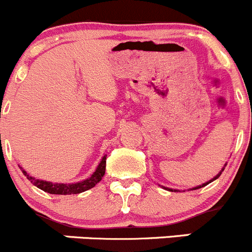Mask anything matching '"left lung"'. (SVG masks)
Returning <instances> with one entry per match:
<instances>
[{
	"mask_svg": "<svg viewBox=\"0 0 252 252\" xmlns=\"http://www.w3.org/2000/svg\"><path fill=\"white\" fill-rule=\"evenodd\" d=\"M224 170V168L223 169H221V171H223ZM221 171H220V173H219L218 174V175H217L216 176V178H214V179H212V180L211 181H208V183H206V184H203V185H200V186H197V188H195V189H192V190H196V189H201V188H203V186H206V185H208V184H210V183H212V181H213V180H216V179H218L219 178V176H220V174H221ZM170 191H173V190H170ZM174 191H175V190H174Z\"/></svg>",
	"mask_w": 252,
	"mask_h": 252,
	"instance_id": "obj_1",
	"label": "left lung"
}]
</instances>
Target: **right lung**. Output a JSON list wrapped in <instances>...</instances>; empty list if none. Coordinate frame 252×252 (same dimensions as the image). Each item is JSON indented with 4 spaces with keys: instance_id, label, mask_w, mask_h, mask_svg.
Instances as JSON below:
<instances>
[{
    "instance_id": "add662e5",
    "label": "right lung",
    "mask_w": 252,
    "mask_h": 252,
    "mask_svg": "<svg viewBox=\"0 0 252 252\" xmlns=\"http://www.w3.org/2000/svg\"><path fill=\"white\" fill-rule=\"evenodd\" d=\"M105 168H106V156L103 157L100 164L98 165L96 170L94 171L93 175L91 176L87 180L81 181V183L76 184H52L49 181L39 180V179L33 178V176L29 175L27 171H23L24 175L27 176L29 181H31L33 185H35L36 188H39L40 190L45 191V192L52 193V195H76V193L84 192V191L89 190V189L94 188L99 181L101 180V178L105 174Z\"/></svg>"
}]
</instances>
